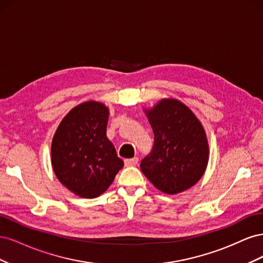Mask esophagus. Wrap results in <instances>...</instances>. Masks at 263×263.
Masks as SVG:
<instances>
[{
  "label": "esophagus",
  "instance_id": "esophagus-1",
  "mask_svg": "<svg viewBox=\"0 0 263 263\" xmlns=\"http://www.w3.org/2000/svg\"><path fill=\"white\" fill-rule=\"evenodd\" d=\"M125 165L126 166H133V165H136L138 163V158L137 157H134L132 159H125Z\"/></svg>",
  "mask_w": 263,
  "mask_h": 263
}]
</instances>
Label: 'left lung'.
<instances>
[{"mask_svg": "<svg viewBox=\"0 0 263 263\" xmlns=\"http://www.w3.org/2000/svg\"><path fill=\"white\" fill-rule=\"evenodd\" d=\"M155 134L154 146L140 162L153 184L177 194L202 178L209 161L205 132L195 115L177 100H163L147 112Z\"/></svg>", "mask_w": 263, "mask_h": 263, "instance_id": "left-lung-1", "label": "left lung"}]
</instances>
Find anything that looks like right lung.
Instances as JSON below:
<instances>
[{"label":"right lung","mask_w":263,"mask_h":263,"mask_svg":"<svg viewBox=\"0 0 263 263\" xmlns=\"http://www.w3.org/2000/svg\"><path fill=\"white\" fill-rule=\"evenodd\" d=\"M108 109L85 102L62 119L51 145V163L58 180L71 192L94 198L112 184L124 161L106 137Z\"/></svg>","instance_id":"1"}]
</instances>
